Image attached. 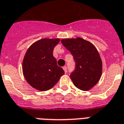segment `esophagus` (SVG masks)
<instances>
[{
	"instance_id": "1",
	"label": "esophagus",
	"mask_w": 124,
	"mask_h": 124,
	"mask_svg": "<svg viewBox=\"0 0 124 124\" xmlns=\"http://www.w3.org/2000/svg\"><path fill=\"white\" fill-rule=\"evenodd\" d=\"M63 70H64L65 73H66V72H67V68H66V66H64V67H63Z\"/></svg>"
}]
</instances>
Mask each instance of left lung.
I'll use <instances>...</instances> for the list:
<instances>
[{
  "label": "left lung",
  "mask_w": 124,
  "mask_h": 124,
  "mask_svg": "<svg viewBox=\"0 0 124 124\" xmlns=\"http://www.w3.org/2000/svg\"><path fill=\"white\" fill-rule=\"evenodd\" d=\"M61 42L71 53L76 63L75 70L70 74L74 85L82 91L91 89L102 74V60L97 48L80 37L62 39Z\"/></svg>",
  "instance_id": "1"
}]
</instances>
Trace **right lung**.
Returning <instances> with one entry per match:
<instances>
[{
	"label": "right lung",
	"mask_w": 124,
	"mask_h": 124,
	"mask_svg": "<svg viewBox=\"0 0 124 124\" xmlns=\"http://www.w3.org/2000/svg\"><path fill=\"white\" fill-rule=\"evenodd\" d=\"M59 39H42L29 46L23 58V76L32 87L41 91L53 88L64 71L57 65L53 50Z\"/></svg>",
	"instance_id": "add662e5"
}]
</instances>
